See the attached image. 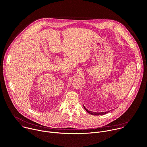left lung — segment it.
Returning <instances> with one entry per match:
<instances>
[{"label":"left lung","mask_w":147,"mask_h":147,"mask_svg":"<svg viewBox=\"0 0 147 147\" xmlns=\"http://www.w3.org/2000/svg\"><path fill=\"white\" fill-rule=\"evenodd\" d=\"M84 106V105H83ZM84 109H85V110L88 113H89L90 114H91V115H104V114H106V113H108L109 112H110L109 111H106V112H102V113H95V112H92V111H89L88 110H87L85 107H84Z\"/></svg>","instance_id":"8db88e82"}]
</instances>
